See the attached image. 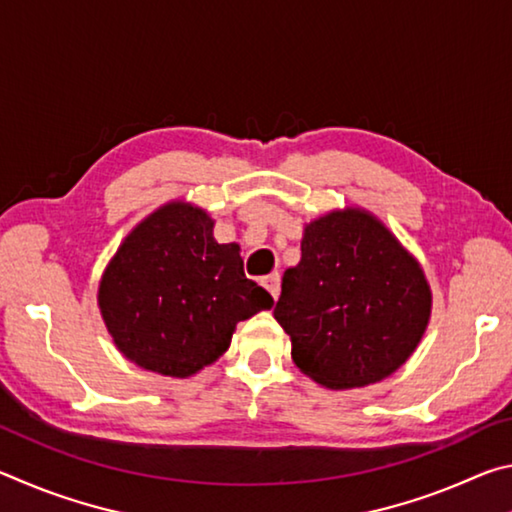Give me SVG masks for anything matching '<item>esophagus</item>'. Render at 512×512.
Returning <instances> with one entry per match:
<instances>
[{
    "instance_id": "1",
    "label": "esophagus",
    "mask_w": 512,
    "mask_h": 512,
    "mask_svg": "<svg viewBox=\"0 0 512 512\" xmlns=\"http://www.w3.org/2000/svg\"><path fill=\"white\" fill-rule=\"evenodd\" d=\"M262 284L266 287V291L271 293L273 300H277V296H280V275H277V273L266 275L264 280H262Z\"/></svg>"
}]
</instances>
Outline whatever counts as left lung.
<instances>
[{
  "instance_id": "left-lung-1",
  "label": "left lung",
  "mask_w": 512,
  "mask_h": 512,
  "mask_svg": "<svg viewBox=\"0 0 512 512\" xmlns=\"http://www.w3.org/2000/svg\"><path fill=\"white\" fill-rule=\"evenodd\" d=\"M300 250L273 309L293 363L332 391L391 377L431 318V287L418 259L363 207L309 221Z\"/></svg>"
}]
</instances>
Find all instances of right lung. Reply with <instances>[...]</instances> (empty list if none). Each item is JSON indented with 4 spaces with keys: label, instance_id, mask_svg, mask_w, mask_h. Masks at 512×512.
<instances>
[{
    "label": "right lung",
    "instance_id": "add662e5",
    "mask_svg": "<svg viewBox=\"0 0 512 512\" xmlns=\"http://www.w3.org/2000/svg\"><path fill=\"white\" fill-rule=\"evenodd\" d=\"M237 244L214 239L203 207L169 201L121 241L99 280L101 318L128 361L185 379L230 348L239 320L273 298L244 275Z\"/></svg>",
    "mask_w": 512,
    "mask_h": 512
}]
</instances>
